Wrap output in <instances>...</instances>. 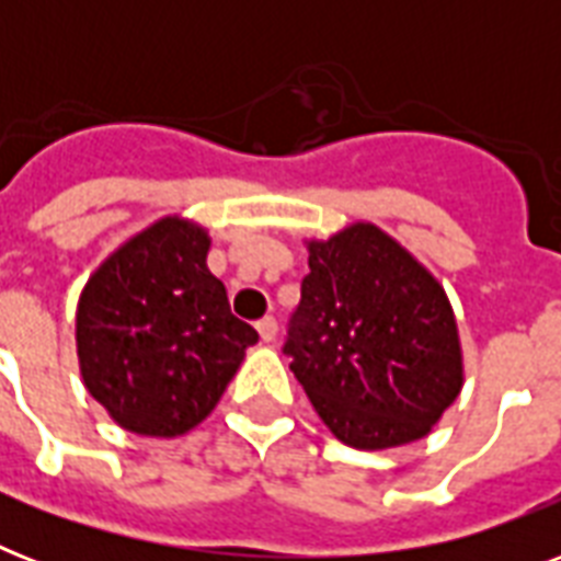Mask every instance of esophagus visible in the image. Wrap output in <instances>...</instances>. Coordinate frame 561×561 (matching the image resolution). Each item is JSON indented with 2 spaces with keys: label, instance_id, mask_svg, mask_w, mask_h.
I'll return each instance as SVG.
<instances>
[{
  "label": "esophagus",
  "instance_id": "1",
  "mask_svg": "<svg viewBox=\"0 0 561 561\" xmlns=\"http://www.w3.org/2000/svg\"><path fill=\"white\" fill-rule=\"evenodd\" d=\"M259 334H262L264 343L276 341V332H279V323H276V317H262L259 323H255Z\"/></svg>",
  "mask_w": 561,
  "mask_h": 561
}]
</instances>
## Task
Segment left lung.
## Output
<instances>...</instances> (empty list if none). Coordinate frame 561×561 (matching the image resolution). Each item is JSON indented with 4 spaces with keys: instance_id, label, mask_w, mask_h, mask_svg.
<instances>
[{
    "instance_id": "left-lung-1",
    "label": "left lung",
    "mask_w": 561,
    "mask_h": 561,
    "mask_svg": "<svg viewBox=\"0 0 561 561\" xmlns=\"http://www.w3.org/2000/svg\"><path fill=\"white\" fill-rule=\"evenodd\" d=\"M285 355L341 443L383 451L431 434L462 390V346L434 273L369 220L308 238Z\"/></svg>"
}]
</instances>
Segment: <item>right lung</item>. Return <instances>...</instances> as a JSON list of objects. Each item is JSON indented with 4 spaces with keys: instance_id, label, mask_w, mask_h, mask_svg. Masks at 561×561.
<instances>
[{
    "instance_id": "obj_1",
    "label": "right lung",
    "mask_w": 561,
    "mask_h": 561,
    "mask_svg": "<svg viewBox=\"0 0 561 561\" xmlns=\"http://www.w3.org/2000/svg\"><path fill=\"white\" fill-rule=\"evenodd\" d=\"M209 244L201 224L165 215L116 247L83 285L75 311L83 387L130 434H188L259 341L206 267Z\"/></svg>"
}]
</instances>
